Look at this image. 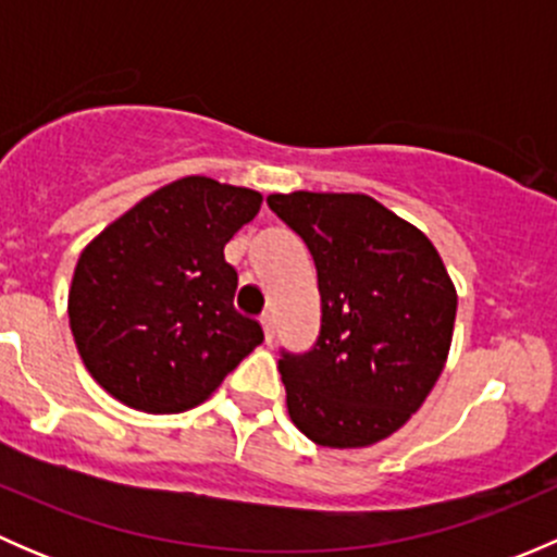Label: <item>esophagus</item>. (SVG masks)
Wrapping results in <instances>:
<instances>
[{"mask_svg":"<svg viewBox=\"0 0 557 557\" xmlns=\"http://www.w3.org/2000/svg\"><path fill=\"white\" fill-rule=\"evenodd\" d=\"M261 325H263V336H267V342L272 345L274 342V314H263L261 318Z\"/></svg>","mask_w":557,"mask_h":557,"instance_id":"34e87169","label":"esophagus"}]
</instances>
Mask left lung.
Segmentation results:
<instances>
[{"instance_id": "8db88e82", "label": "left lung", "mask_w": 557, "mask_h": 557, "mask_svg": "<svg viewBox=\"0 0 557 557\" xmlns=\"http://www.w3.org/2000/svg\"><path fill=\"white\" fill-rule=\"evenodd\" d=\"M318 267L323 318L280 374L296 429L320 447L377 445L401 429L445 369L458 294L418 226L367 194H272Z\"/></svg>"}]
</instances>
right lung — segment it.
<instances>
[{"instance_id": "right-lung-1", "label": "right lung", "mask_w": 557, "mask_h": 557, "mask_svg": "<svg viewBox=\"0 0 557 557\" xmlns=\"http://www.w3.org/2000/svg\"><path fill=\"white\" fill-rule=\"evenodd\" d=\"M261 201L258 190L194 174L86 245L66 312L83 363L112 398L139 412H185L261 345V325L234 310L237 272L223 258Z\"/></svg>"}]
</instances>
